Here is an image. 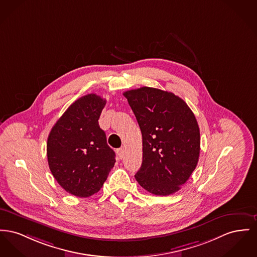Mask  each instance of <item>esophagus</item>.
Listing matches in <instances>:
<instances>
[{
	"mask_svg": "<svg viewBox=\"0 0 257 257\" xmlns=\"http://www.w3.org/2000/svg\"><path fill=\"white\" fill-rule=\"evenodd\" d=\"M116 153H117V155H118L120 158H123L124 153H125V148H120V149L116 150Z\"/></svg>",
	"mask_w": 257,
	"mask_h": 257,
	"instance_id": "1",
	"label": "esophagus"
}]
</instances>
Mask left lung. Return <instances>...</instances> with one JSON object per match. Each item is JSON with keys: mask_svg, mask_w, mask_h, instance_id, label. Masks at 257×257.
I'll return each mask as SVG.
<instances>
[{"mask_svg": "<svg viewBox=\"0 0 257 257\" xmlns=\"http://www.w3.org/2000/svg\"><path fill=\"white\" fill-rule=\"evenodd\" d=\"M123 95L143 136V163L137 181L154 195L179 191L199 159L200 130L194 113L172 92L144 86Z\"/></svg>", "mask_w": 257, "mask_h": 257, "instance_id": "obj_1", "label": "left lung"}]
</instances>
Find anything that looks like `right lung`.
I'll return each instance as SVG.
<instances>
[{"instance_id": "right-lung-1", "label": "right lung", "mask_w": 257, "mask_h": 257, "mask_svg": "<svg viewBox=\"0 0 257 257\" xmlns=\"http://www.w3.org/2000/svg\"><path fill=\"white\" fill-rule=\"evenodd\" d=\"M106 100L88 94L74 102L52 127L46 144L51 174L67 192L89 197L103 186L115 163L99 117Z\"/></svg>"}]
</instances>
